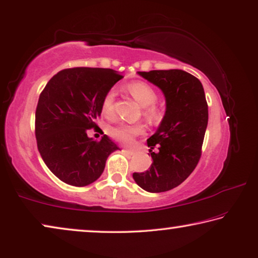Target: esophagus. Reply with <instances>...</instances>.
<instances>
[{
    "label": "esophagus",
    "mask_w": 258,
    "mask_h": 258,
    "mask_svg": "<svg viewBox=\"0 0 258 258\" xmlns=\"http://www.w3.org/2000/svg\"><path fill=\"white\" fill-rule=\"evenodd\" d=\"M124 151L126 152V153H129V154H132V155L135 153V152H134V151H132V150H126V149H125Z\"/></svg>",
    "instance_id": "1"
}]
</instances>
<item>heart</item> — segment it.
Masks as SVG:
<instances>
[{
	"mask_svg": "<svg viewBox=\"0 0 258 258\" xmlns=\"http://www.w3.org/2000/svg\"><path fill=\"white\" fill-rule=\"evenodd\" d=\"M126 91L133 96L135 100L144 107L143 114L149 121H157L160 117V109L154 103L158 99L157 91L151 84L143 81H135L125 87ZM115 98L116 92L114 89H109L104 95L101 100V113L104 116L112 117L115 113ZM144 133V126L142 124H126L120 123L108 128V135L115 141L130 144L135 137Z\"/></svg>",
	"mask_w": 258,
	"mask_h": 258,
	"instance_id": "obj_1",
	"label": "heart"
}]
</instances>
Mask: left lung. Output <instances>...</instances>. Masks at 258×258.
<instances>
[{
    "label": "left lung",
    "mask_w": 258,
    "mask_h": 258,
    "mask_svg": "<svg viewBox=\"0 0 258 258\" xmlns=\"http://www.w3.org/2000/svg\"><path fill=\"white\" fill-rule=\"evenodd\" d=\"M138 74L162 90L166 113L157 133L147 139L153 163L149 170L134 172L133 177L147 192H166L183 183L199 162L208 124V104L199 79L187 72L168 70ZM155 147L157 151H153Z\"/></svg>",
    "instance_id": "1"
}]
</instances>
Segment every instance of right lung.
Segmentation results:
<instances>
[{"instance_id":"obj_1","label":"right lung","mask_w":258,"mask_h":258,"mask_svg":"<svg viewBox=\"0 0 258 258\" xmlns=\"http://www.w3.org/2000/svg\"><path fill=\"white\" fill-rule=\"evenodd\" d=\"M122 78L111 69L73 67L53 75L41 92L35 112L37 149L64 183L79 187L94 183L108 155L120 150L106 135L97 142L87 133L98 128L103 97Z\"/></svg>"}]
</instances>
